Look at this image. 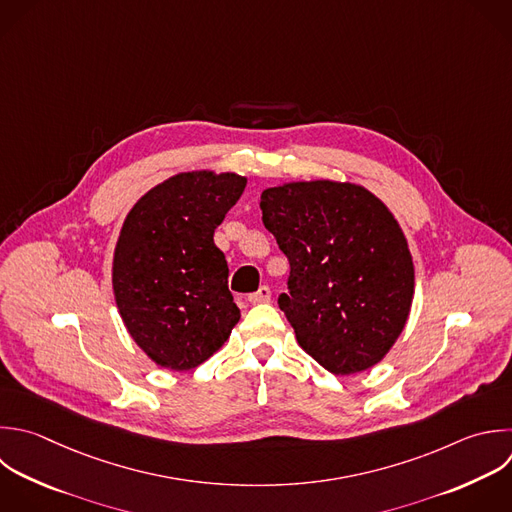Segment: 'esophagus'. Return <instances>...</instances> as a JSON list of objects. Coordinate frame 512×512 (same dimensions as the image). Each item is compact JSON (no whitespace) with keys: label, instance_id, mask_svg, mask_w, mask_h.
<instances>
[{"label":"esophagus","instance_id":"obj_1","mask_svg":"<svg viewBox=\"0 0 512 512\" xmlns=\"http://www.w3.org/2000/svg\"><path fill=\"white\" fill-rule=\"evenodd\" d=\"M270 298H272V292H270V288H268V286H260L256 292H252V294L248 296V302H250V304H258V302H270Z\"/></svg>","mask_w":512,"mask_h":512}]
</instances>
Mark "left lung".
I'll return each instance as SVG.
<instances>
[{
    "mask_svg": "<svg viewBox=\"0 0 512 512\" xmlns=\"http://www.w3.org/2000/svg\"><path fill=\"white\" fill-rule=\"evenodd\" d=\"M264 226L290 262L280 310L300 348L336 376L376 366L414 298V264L388 206L354 182L298 180L260 196Z\"/></svg>",
    "mask_w": 512,
    "mask_h": 512,
    "instance_id": "obj_1",
    "label": "left lung"
}]
</instances>
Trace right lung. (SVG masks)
<instances>
[{"label":"right lung","instance_id":"add662e5","mask_svg":"<svg viewBox=\"0 0 512 512\" xmlns=\"http://www.w3.org/2000/svg\"><path fill=\"white\" fill-rule=\"evenodd\" d=\"M246 182L234 172H180L150 188L122 224L112 260L116 306L132 340L162 368L200 366L240 320L214 230Z\"/></svg>","mask_w":512,"mask_h":512}]
</instances>
